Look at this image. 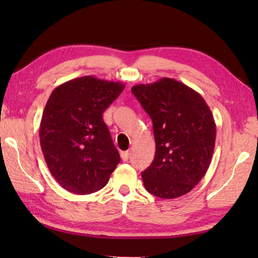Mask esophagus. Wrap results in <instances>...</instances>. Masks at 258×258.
I'll return each instance as SVG.
<instances>
[{
  "instance_id": "34e87169",
  "label": "esophagus",
  "mask_w": 258,
  "mask_h": 258,
  "mask_svg": "<svg viewBox=\"0 0 258 258\" xmlns=\"http://www.w3.org/2000/svg\"><path fill=\"white\" fill-rule=\"evenodd\" d=\"M130 155H131V153H130L128 151H123V152H120V157H122V160H123L124 162H126V161L128 160Z\"/></svg>"
}]
</instances>
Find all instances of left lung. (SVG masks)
<instances>
[{
	"label": "left lung",
	"mask_w": 258,
	"mask_h": 258,
	"mask_svg": "<svg viewBox=\"0 0 258 258\" xmlns=\"http://www.w3.org/2000/svg\"><path fill=\"white\" fill-rule=\"evenodd\" d=\"M153 122L155 157L142 172L146 190L161 199L187 194L212 161L216 125L210 107L193 89L174 79L132 87Z\"/></svg>",
	"instance_id": "8db88e82"
}]
</instances>
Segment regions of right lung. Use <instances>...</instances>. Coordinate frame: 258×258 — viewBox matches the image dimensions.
Returning a JSON list of instances; mask_svg holds the SVG:
<instances>
[{"label":"right lung","instance_id":"right-lung-1","mask_svg":"<svg viewBox=\"0 0 258 258\" xmlns=\"http://www.w3.org/2000/svg\"><path fill=\"white\" fill-rule=\"evenodd\" d=\"M120 82L87 75L54 90L40 124L41 149L56 182L71 193L103 188L119 163L103 113L123 92Z\"/></svg>","mask_w":258,"mask_h":258}]
</instances>
